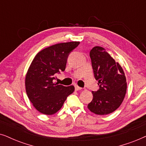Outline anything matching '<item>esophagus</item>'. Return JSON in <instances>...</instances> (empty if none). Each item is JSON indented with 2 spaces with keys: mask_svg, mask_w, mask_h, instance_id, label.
Segmentation results:
<instances>
[{
  "mask_svg": "<svg viewBox=\"0 0 146 146\" xmlns=\"http://www.w3.org/2000/svg\"><path fill=\"white\" fill-rule=\"evenodd\" d=\"M75 90L76 91H79V90H81L83 88H81V87L77 86V85H75Z\"/></svg>",
  "mask_w": 146,
  "mask_h": 146,
  "instance_id": "34e87169",
  "label": "esophagus"
}]
</instances>
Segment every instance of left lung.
<instances>
[{
  "instance_id": "1",
  "label": "left lung",
  "mask_w": 146,
  "mask_h": 146,
  "mask_svg": "<svg viewBox=\"0 0 146 146\" xmlns=\"http://www.w3.org/2000/svg\"><path fill=\"white\" fill-rule=\"evenodd\" d=\"M89 56L100 89L92 91L93 100L87 108L97 115H107L117 110L124 100L127 91L125 73L121 65L102 46H94Z\"/></svg>"
}]
</instances>
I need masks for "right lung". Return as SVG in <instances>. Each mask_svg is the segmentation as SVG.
Listing matches in <instances>:
<instances>
[{
  "mask_svg": "<svg viewBox=\"0 0 146 146\" xmlns=\"http://www.w3.org/2000/svg\"><path fill=\"white\" fill-rule=\"evenodd\" d=\"M80 42H62L46 47L36 54L25 77L27 96L36 110L53 115L62 108L75 91L73 85L65 87L53 82L55 75L64 71L68 55Z\"/></svg>",
  "mask_w": 146,
  "mask_h": 146,
  "instance_id": "1",
  "label": "right lung"
}]
</instances>
